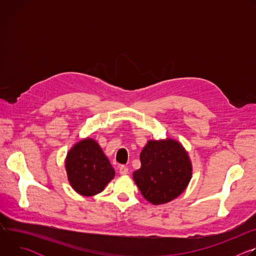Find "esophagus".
I'll list each match as a JSON object with an SVG mask.
<instances>
[{
  "label": "esophagus",
  "instance_id": "obj_1",
  "mask_svg": "<svg viewBox=\"0 0 256 256\" xmlns=\"http://www.w3.org/2000/svg\"><path fill=\"white\" fill-rule=\"evenodd\" d=\"M120 173L122 175L128 174V168L126 166H124V165L120 166Z\"/></svg>",
  "mask_w": 256,
  "mask_h": 256
}]
</instances>
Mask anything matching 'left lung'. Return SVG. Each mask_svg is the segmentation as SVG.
Here are the masks:
<instances>
[{
    "mask_svg": "<svg viewBox=\"0 0 256 256\" xmlns=\"http://www.w3.org/2000/svg\"><path fill=\"white\" fill-rule=\"evenodd\" d=\"M140 159L142 166L132 176L148 202L153 204H166L186 188L192 178V163L178 142L149 140Z\"/></svg>",
    "mask_w": 256,
    "mask_h": 256,
    "instance_id": "8db88e82",
    "label": "left lung"
}]
</instances>
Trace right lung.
Segmentation results:
<instances>
[{
  "label": "right lung",
  "mask_w": 256,
  "mask_h": 256,
  "mask_svg": "<svg viewBox=\"0 0 256 256\" xmlns=\"http://www.w3.org/2000/svg\"><path fill=\"white\" fill-rule=\"evenodd\" d=\"M66 169L72 188L86 196L101 192L114 177L110 162L99 144L90 138L72 147L66 156Z\"/></svg>",
  "instance_id": "right-lung-1"
}]
</instances>
